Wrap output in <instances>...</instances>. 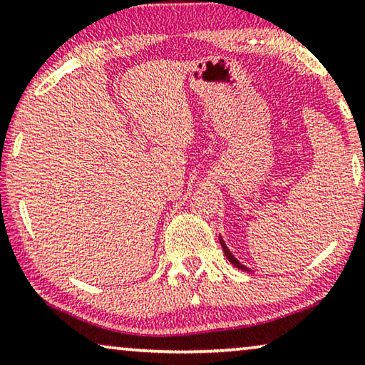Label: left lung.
<instances>
[{"mask_svg":"<svg viewBox=\"0 0 365 365\" xmlns=\"http://www.w3.org/2000/svg\"><path fill=\"white\" fill-rule=\"evenodd\" d=\"M219 242H221V247H222V250H224V255L225 257H227V259H229V262L230 263H232L234 266H235V268H239V269H242V271H252V269H248L247 268V266H244V264H242L240 262H239V259H237L234 255H232V252H230L229 250V248H227V245H225L224 244V240H222V237L221 235H219Z\"/></svg>","mask_w":365,"mask_h":365,"instance_id":"left-lung-1","label":"left lung"}]
</instances>
